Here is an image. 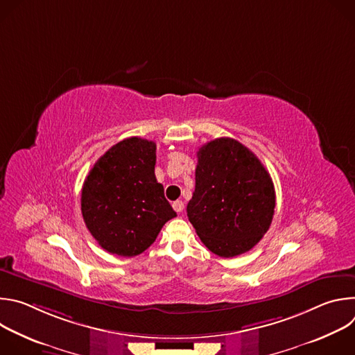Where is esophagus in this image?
I'll return each mask as SVG.
<instances>
[{
    "label": "esophagus",
    "instance_id": "obj_1",
    "mask_svg": "<svg viewBox=\"0 0 355 355\" xmlns=\"http://www.w3.org/2000/svg\"><path fill=\"white\" fill-rule=\"evenodd\" d=\"M173 208L175 212H182L184 211V202L182 200H175L173 204Z\"/></svg>",
    "mask_w": 355,
    "mask_h": 355
}]
</instances>
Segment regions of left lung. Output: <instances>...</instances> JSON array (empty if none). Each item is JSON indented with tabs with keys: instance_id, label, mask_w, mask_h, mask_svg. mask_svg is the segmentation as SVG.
<instances>
[{
	"instance_id": "obj_1",
	"label": "left lung",
	"mask_w": 355,
	"mask_h": 355,
	"mask_svg": "<svg viewBox=\"0 0 355 355\" xmlns=\"http://www.w3.org/2000/svg\"><path fill=\"white\" fill-rule=\"evenodd\" d=\"M274 208L272 180L251 150L230 137L199 148L187 215L216 256L230 259L254 247L270 229Z\"/></svg>"
}]
</instances>
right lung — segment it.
I'll use <instances>...</instances> for the list:
<instances>
[{
	"label": "right lung",
	"instance_id": "1",
	"mask_svg": "<svg viewBox=\"0 0 355 355\" xmlns=\"http://www.w3.org/2000/svg\"><path fill=\"white\" fill-rule=\"evenodd\" d=\"M156 143L129 137L91 168L81 191L87 229L111 254L135 257L148 248L177 214L155 175Z\"/></svg>",
	"mask_w": 355,
	"mask_h": 355
}]
</instances>
